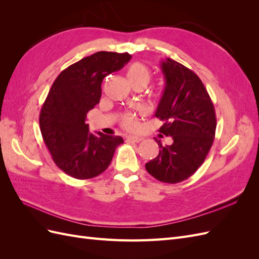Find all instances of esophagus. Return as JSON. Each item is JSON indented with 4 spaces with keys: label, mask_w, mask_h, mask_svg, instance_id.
Here are the masks:
<instances>
[{
    "label": "esophagus",
    "mask_w": 259,
    "mask_h": 259,
    "mask_svg": "<svg viewBox=\"0 0 259 259\" xmlns=\"http://www.w3.org/2000/svg\"><path fill=\"white\" fill-rule=\"evenodd\" d=\"M126 140H131V142H135V143H140L143 140V138L139 136H127Z\"/></svg>",
    "instance_id": "obj_1"
}]
</instances>
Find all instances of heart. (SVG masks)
<instances>
[{
	"label": "heart",
	"instance_id": "heart-1",
	"mask_svg": "<svg viewBox=\"0 0 259 259\" xmlns=\"http://www.w3.org/2000/svg\"><path fill=\"white\" fill-rule=\"evenodd\" d=\"M127 81L131 83L133 88L140 86L146 88L151 80V71L143 62H133L126 70H125ZM122 126L126 130H135L138 125L137 119L134 114L126 113L122 116Z\"/></svg>",
	"mask_w": 259,
	"mask_h": 259
}]
</instances>
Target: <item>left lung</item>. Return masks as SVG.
<instances>
[{
  "label": "left lung",
  "mask_w": 259,
  "mask_h": 259,
  "mask_svg": "<svg viewBox=\"0 0 259 259\" xmlns=\"http://www.w3.org/2000/svg\"><path fill=\"white\" fill-rule=\"evenodd\" d=\"M165 77L155 116L163 122L159 132L173 138L156 158L146 163L149 174L162 183L177 184L193 175L204 162L216 131L214 105L200 77L192 70L167 58L161 64Z\"/></svg>",
  "instance_id": "obj_1"
}]
</instances>
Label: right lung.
Here are the masks:
<instances>
[{"mask_svg": "<svg viewBox=\"0 0 259 259\" xmlns=\"http://www.w3.org/2000/svg\"><path fill=\"white\" fill-rule=\"evenodd\" d=\"M132 58L128 53L97 52L61 71L40 112V130L55 164L76 179L100 175L110 165L120 136L92 134L86 114L101 96L104 77Z\"/></svg>", "mask_w": 259, "mask_h": 259, "instance_id": "1", "label": "right lung"}]
</instances>
